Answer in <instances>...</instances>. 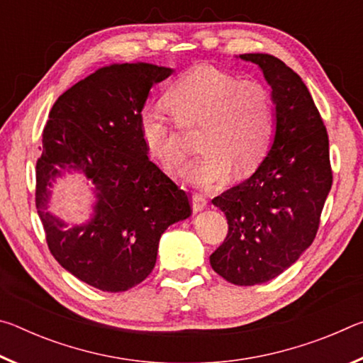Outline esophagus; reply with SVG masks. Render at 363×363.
Segmentation results:
<instances>
[{
    "label": "esophagus",
    "instance_id": "esophagus-1",
    "mask_svg": "<svg viewBox=\"0 0 363 363\" xmlns=\"http://www.w3.org/2000/svg\"><path fill=\"white\" fill-rule=\"evenodd\" d=\"M206 203H208V201H206V199H205L203 195L196 194V195L192 196V210H194L195 213L203 211L205 208H206Z\"/></svg>",
    "mask_w": 363,
    "mask_h": 363
}]
</instances>
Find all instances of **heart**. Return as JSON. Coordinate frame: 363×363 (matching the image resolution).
Listing matches in <instances>:
<instances>
[{"label":"heart","instance_id":"b5f03b06","mask_svg":"<svg viewBox=\"0 0 363 363\" xmlns=\"http://www.w3.org/2000/svg\"><path fill=\"white\" fill-rule=\"evenodd\" d=\"M167 101L184 126L203 125L199 149L203 155L179 171L192 187L211 189L230 176L255 171L267 150L274 108L267 89L213 65H195L169 86ZM139 131L153 157L167 168L184 160L179 125L162 104H147L139 113Z\"/></svg>","mask_w":363,"mask_h":363}]
</instances>
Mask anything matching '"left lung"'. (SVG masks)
I'll use <instances>...</instances> for the list:
<instances>
[{"label":"left lung","instance_id":"obj_1","mask_svg":"<svg viewBox=\"0 0 363 363\" xmlns=\"http://www.w3.org/2000/svg\"><path fill=\"white\" fill-rule=\"evenodd\" d=\"M237 59L259 67L270 86L274 134L255 173L213 199L229 233L210 262L230 284L251 286L285 272L311 247L333 176L327 130L298 73L270 54Z\"/></svg>","mask_w":363,"mask_h":363}]
</instances>
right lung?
I'll return each instance as SVG.
<instances>
[{
  "label": "right lung",
  "mask_w": 363,
  "mask_h": 363,
  "mask_svg": "<svg viewBox=\"0 0 363 363\" xmlns=\"http://www.w3.org/2000/svg\"><path fill=\"white\" fill-rule=\"evenodd\" d=\"M174 70L147 62L110 64L73 84L49 112L36 163V210L52 256L102 291L136 286L155 267L158 242L187 219L189 196L147 157L139 113L153 84ZM65 172L94 194L90 216L70 225L48 210Z\"/></svg>",
  "instance_id": "1"
}]
</instances>
